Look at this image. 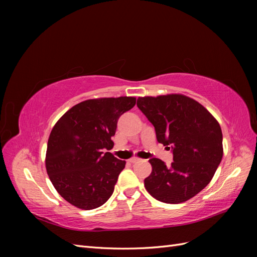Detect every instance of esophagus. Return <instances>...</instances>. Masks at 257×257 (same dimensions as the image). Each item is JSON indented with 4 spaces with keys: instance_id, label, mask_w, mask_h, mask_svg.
<instances>
[{
    "instance_id": "1",
    "label": "esophagus",
    "mask_w": 257,
    "mask_h": 257,
    "mask_svg": "<svg viewBox=\"0 0 257 257\" xmlns=\"http://www.w3.org/2000/svg\"><path fill=\"white\" fill-rule=\"evenodd\" d=\"M138 161H141V159H138V158H132V159L128 160L130 163H136V162H138Z\"/></svg>"
}]
</instances>
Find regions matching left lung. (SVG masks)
Listing matches in <instances>:
<instances>
[{"label": "left lung", "mask_w": 257, "mask_h": 257, "mask_svg": "<svg viewBox=\"0 0 257 257\" xmlns=\"http://www.w3.org/2000/svg\"><path fill=\"white\" fill-rule=\"evenodd\" d=\"M137 106L155 128L157 139L172 149L167 166L149 160L152 173L146 190L166 204H180L194 197L211 181L223 157L219 122L196 100L181 94L138 97Z\"/></svg>", "instance_id": "8db88e82"}]
</instances>
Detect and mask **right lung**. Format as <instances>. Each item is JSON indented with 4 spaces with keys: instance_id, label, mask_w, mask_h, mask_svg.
Returning <instances> with one entry per match:
<instances>
[{
    "instance_id": "add662e5",
    "label": "right lung",
    "mask_w": 257,
    "mask_h": 257,
    "mask_svg": "<svg viewBox=\"0 0 257 257\" xmlns=\"http://www.w3.org/2000/svg\"><path fill=\"white\" fill-rule=\"evenodd\" d=\"M135 97L88 99L75 105L53 126L46 153V169L58 193L73 206L91 210L112 195L125 161L112 149L120 116Z\"/></svg>"
}]
</instances>
